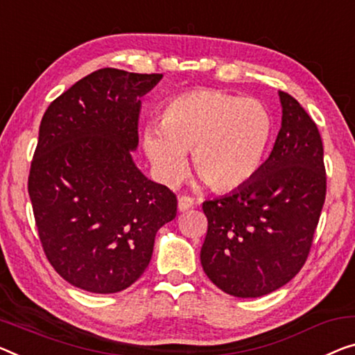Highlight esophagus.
Wrapping results in <instances>:
<instances>
[{
    "label": "esophagus",
    "instance_id": "1",
    "mask_svg": "<svg viewBox=\"0 0 355 355\" xmlns=\"http://www.w3.org/2000/svg\"><path fill=\"white\" fill-rule=\"evenodd\" d=\"M191 207H194L193 198H189V196H182V198H178V210L180 211H187Z\"/></svg>",
    "mask_w": 355,
    "mask_h": 355
}]
</instances>
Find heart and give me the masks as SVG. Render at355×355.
Masks as SVG:
<instances>
[{"label":"heart","instance_id":"1","mask_svg":"<svg viewBox=\"0 0 355 355\" xmlns=\"http://www.w3.org/2000/svg\"><path fill=\"white\" fill-rule=\"evenodd\" d=\"M268 110L255 98L194 91L172 98L161 125H148L144 146L157 177L168 187L196 172L216 191H231L255 175L271 139Z\"/></svg>","mask_w":355,"mask_h":355}]
</instances>
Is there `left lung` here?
I'll return each instance as SVG.
<instances>
[{
	"label": "left lung",
	"mask_w": 355,
	"mask_h": 355,
	"mask_svg": "<svg viewBox=\"0 0 355 355\" xmlns=\"http://www.w3.org/2000/svg\"><path fill=\"white\" fill-rule=\"evenodd\" d=\"M279 98L282 124L266 162L245 184L202 204L200 264L237 298L271 293L300 272L325 202L319 129L292 95L279 91Z\"/></svg>",
	"instance_id": "obj_1"
}]
</instances>
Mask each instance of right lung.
Returning a JSON list of instances; mask_svg holds the SVG:
<instances>
[{"mask_svg":"<svg viewBox=\"0 0 355 355\" xmlns=\"http://www.w3.org/2000/svg\"><path fill=\"white\" fill-rule=\"evenodd\" d=\"M162 75L102 68L57 97L41 119L28 177L47 260L68 284L121 292L150 264L156 232L177 198L132 159L140 97Z\"/></svg>","mask_w":355,"mask_h":355,"instance_id":"obj_1","label":"right lung"}]
</instances>
